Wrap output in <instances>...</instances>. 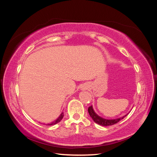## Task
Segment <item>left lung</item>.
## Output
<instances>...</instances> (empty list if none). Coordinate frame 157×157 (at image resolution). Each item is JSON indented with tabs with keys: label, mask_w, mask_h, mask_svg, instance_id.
Here are the masks:
<instances>
[{
	"label": "left lung",
	"mask_w": 157,
	"mask_h": 157,
	"mask_svg": "<svg viewBox=\"0 0 157 157\" xmlns=\"http://www.w3.org/2000/svg\"><path fill=\"white\" fill-rule=\"evenodd\" d=\"M88 111L89 113L90 116L92 117V118L93 119V121L97 123L98 124H99L103 126H111L116 124V123L120 121H121L122 119H123L126 115L121 117L119 118H117V119H112V120H108V119H105V118H103L102 117H100L99 116H98L97 114L94 112V109L92 106H90L88 107Z\"/></svg>",
	"instance_id": "obj_1"
}]
</instances>
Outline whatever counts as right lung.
I'll return each mask as SVG.
<instances>
[{"label": "right lung", "instance_id": "1", "mask_svg": "<svg viewBox=\"0 0 157 157\" xmlns=\"http://www.w3.org/2000/svg\"><path fill=\"white\" fill-rule=\"evenodd\" d=\"M63 113H62L60 115V116L58 117V119H57L56 121H55L54 122H52V123H50V124H48V126H51V125H54V124H57V123H58V122H59L61 121V119H62L63 118Z\"/></svg>", "mask_w": 157, "mask_h": 157}]
</instances>
